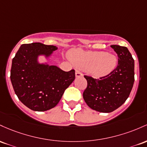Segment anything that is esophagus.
Masks as SVG:
<instances>
[{
    "label": "esophagus",
    "instance_id": "esophagus-1",
    "mask_svg": "<svg viewBox=\"0 0 147 147\" xmlns=\"http://www.w3.org/2000/svg\"><path fill=\"white\" fill-rule=\"evenodd\" d=\"M82 76V74L79 71H76V77H80Z\"/></svg>",
    "mask_w": 147,
    "mask_h": 147
}]
</instances>
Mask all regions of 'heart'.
I'll return each mask as SVG.
<instances>
[{
    "label": "heart",
    "instance_id": "1",
    "mask_svg": "<svg viewBox=\"0 0 147 147\" xmlns=\"http://www.w3.org/2000/svg\"><path fill=\"white\" fill-rule=\"evenodd\" d=\"M69 59L77 67L87 70L94 76L108 75L116 67L117 60L113 54L103 51H86L77 49L69 55Z\"/></svg>",
    "mask_w": 147,
    "mask_h": 147
}]
</instances>
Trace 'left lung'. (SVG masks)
<instances>
[{
  "label": "left lung",
  "instance_id": "8db88e82",
  "mask_svg": "<svg viewBox=\"0 0 147 147\" xmlns=\"http://www.w3.org/2000/svg\"><path fill=\"white\" fill-rule=\"evenodd\" d=\"M110 47L117 54V67L98 79L84 76L87 81L84 100L90 108L100 113H111L119 108L129 96L135 80L134 60L128 49L119 45Z\"/></svg>",
  "mask_w": 147,
  "mask_h": 147
}]
</instances>
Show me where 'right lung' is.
I'll return each instance as SVG.
<instances>
[{
	"mask_svg": "<svg viewBox=\"0 0 147 147\" xmlns=\"http://www.w3.org/2000/svg\"><path fill=\"white\" fill-rule=\"evenodd\" d=\"M55 46L42 43L22 44L12 59L10 79L14 92L26 107L47 111L57 105L75 79V71H65L55 65L40 64L39 55L50 57Z\"/></svg>",
	"mask_w": 147,
	"mask_h": 147,
	"instance_id": "right-lung-1",
	"label": "right lung"
}]
</instances>
